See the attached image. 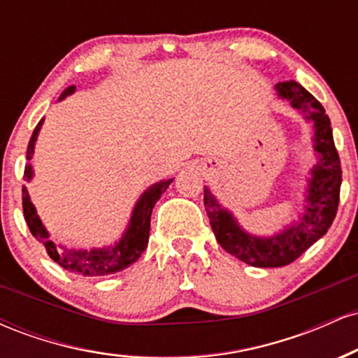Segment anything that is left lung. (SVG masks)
Returning a JSON list of instances; mask_svg holds the SVG:
<instances>
[{"instance_id": "obj_1", "label": "left lung", "mask_w": 358, "mask_h": 358, "mask_svg": "<svg viewBox=\"0 0 358 358\" xmlns=\"http://www.w3.org/2000/svg\"><path fill=\"white\" fill-rule=\"evenodd\" d=\"M276 96L289 102L313 127V151L316 163L306 178L305 203L298 219L271 236H256L245 231L229 208L222 207L210 188H203V205L210 227L219 244L254 268H281L296 261L308 248L323 237L336 215L342 185V166L336 153L330 117L323 106L294 80L274 85Z\"/></svg>"}]
</instances>
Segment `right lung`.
I'll return each mask as SVG.
<instances>
[{"mask_svg": "<svg viewBox=\"0 0 358 358\" xmlns=\"http://www.w3.org/2000/svg\"><path fill=\"white\" fill-rule=\"evenodd\" d=\"M76 92V85H69L64 92L60 94L59 102L64 101L65 97L72 96ZM43 126V119L36 124L31 134L30 143H28L27 159L30 162L31 156L35 153V143L38 139V133ZM35 171L31 163H27L24 166L23 178L27 182H31ZM173 178L162 180V182L151 185L145 192L139 195L138 202L134 203L133 212H131L129 222H127L126 231L119 237V241L104 248H92V249H76L62 244V242L53 241L50 232L43 225L42 219L36 213L35 205L31 203L30 193L23 185L22 199H23V213L27 220L28 229L31 236L36 241L42 242L50 256L57 264L71 273L80 274V276H108V274L119 273V271L129 268L133 262H136L141 254L148 248V239H150V224H151V212H153L155 203L158 202L159 196L166 192Z\"/></svg>", "mask_w": 358, "mask_h": 358, "instance_id": "1", "label": "right lung"}]
</instances>
